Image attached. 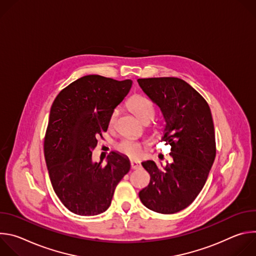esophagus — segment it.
Returning a JSON list of instances; mask_svg holds the SVG:
<instances>
[{
  "instance_id": "34e87169",
  "label": "esophagus",
  "mask_w": 256,
  "mask_h": 256,
  "mask_svg": "<svg viewBox=\"0 0 256 256\" xmlns=\"http://www.w3.org/2000/svg\"><path fill=\"white\" fill-rule=\"evenodd\" d=\"M140 167V163L136 161H132L130 162V168L132 169H138Z\"/></svg>"
}]
</instances>
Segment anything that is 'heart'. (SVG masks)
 Segmentation results:
<instances>
[{
    "label": "heart",
    "instance_id": "b5f03b06",
    "mask_svg": "<svg viewBox=\"0 0 256 256\" xmlns=\"http://www.w3.org/2000/svg\"><path fill=\"white\" fill-rule=\"evenodd\" d=\"M128 105V108L130 109V112L142 122H148V120L150 122L151 120H153L155 116L154 103L149 98L144 96H142V95L132 96L130 99ZM118 116V108H116L112 112L110 116H109V120H108L109 128L114 126ZM116 150L126 157L138 159L140 157L142 153L144 144L134 138H122L120 142H118L116 144Z\"/></svg>",
    "mask_w": 256,
    "mask_h": 256
}]
</instances>
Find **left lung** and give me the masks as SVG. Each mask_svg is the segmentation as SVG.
<instances>
[{
    "mask_svg": "<svg viewBox=\"0 0 256 256\" xmlns=\"http://www.w3.org/2000/svg\"><path fill=\"white\" fill-rule=\"evenodd\" d=\"M166 122L162 142L171 146L170 163H142L151 176L138 192L140 202L160 214H175L198 196L216 157V138L210 106L190 84L179 78L138 79Z\"/></svg>",
    "mask_w": 256,
    "mask_h": 256,
    "instance_id": "1",
    "label": "left lung"
}]
</instances>
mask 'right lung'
<instances>
[{"label": "right lung", "mask_w": 256, "mask_h": 256, "mask_svg": "<svg viewBox=\"0 0 256 256\" xmlns=\"http://www.w3.org/2000/svg\"><path fill=\"white\" fill-rule=\"evenodd\" d=\"M132 84V80L84 76L64 88L52 105L44 157L54 190L72 212L95 216L105 212L130 169L128 159L116 152L107 156L104 166L94 163L92 151Z\"/></svg>", "instance_id": "1"}]
</instances>
